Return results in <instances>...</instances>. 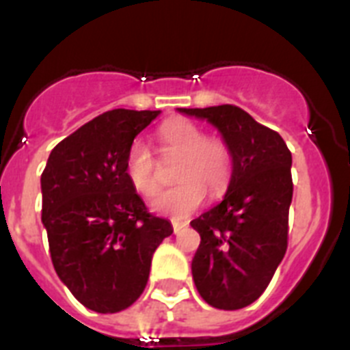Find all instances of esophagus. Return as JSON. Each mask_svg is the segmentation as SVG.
Returning a JSON list of instances; mask_svg holds the SVG:
<instances>
[{
	"instance_id": "34e87169",
	"label": "esophagus",
	"mask_w": 350,
	"mask_h": 350,
	"mask_svg": "<svg viewBox=\"0 0 350 350\" xmlns=\"http://www.w3.org/2000/svg\"><path fill=\"white\" fill-rule=\"evenodd\" d=\"M172 226H173V233L178 234L182 230H184V228H185V226H187V224H182V222H175V221H173Z\"/></svg>"
}]
</instances>
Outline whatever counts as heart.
Segmentation results:
<instances>
[{
  "instance_id": "heart-1",
  "label": "heart",
  "mask_w": 350,
  "mask_h": 350,
  "mask_svg": "<svg viewBox=\"0 0 350 350\" xmlns=\"http://www.w3.org/2000/svg\"><path fill=\"white\" fill-rule=\"evenodd\" d=\"M166 156L178 157L175 166V187L154 198L152 208L173 219H185L200 208L208 191L219 196L228 189L233 175V154L230 145L217 137H206L194 122L178 119L166 122L157 131ZM126 178L144 198H152L161 187L157 163L144 140H135L124 161Z\"/></svg>"
}]
</instances>
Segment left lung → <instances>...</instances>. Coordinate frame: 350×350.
I'll return each mask as SVG.
<instances>
[{
	"label": "left lung",
	"instance_id": "obj_1",
	"mask_svg": "<svg viewBox=\"0 0 350 350\" xmlns=\"http://www.w3.org/2000/svg\"><path fill=\"white\" fill-rule=\"evenodd\" d=\"M178 110L212 122L233 154L224 200L191 221L202 237L191 268L208 305L238 310L265 293L286 254L293 157L279 133L234 105Z\"/></svg>",
	"mask_w": 350,
	"mask_h": 350
}]
</instances>
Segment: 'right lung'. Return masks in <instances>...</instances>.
<instances>
[{"mask_svg": "<svg viewBox=\"0 0 350 350\" xmlns=\"http://www.w3.org/2000/svg\"><path fill=\"white\" fill-rule=\"evenodd\" d=\"M159 113L117 108L94 117L55 145L42 173V222L55 273L100 314L140 298L152 254L173 233L124 172L129 145Z\"/></svg>", "mask_w": 350, "mask_h": 350, "instance_id": "obj_1", "label": "right lung"}]
</instances>
